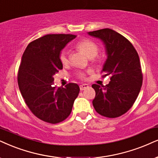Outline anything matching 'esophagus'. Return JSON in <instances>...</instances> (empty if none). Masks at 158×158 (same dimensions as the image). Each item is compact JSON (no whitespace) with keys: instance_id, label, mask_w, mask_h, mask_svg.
Segmentation results:
<instances>
[{"instance_id":"34e87169","label":"esophagus","mask_w":158,"mask_h":158,"mask_svg":"<svg viewBox=\"0 0 158 158\" xmlns=\"http://www.w3.org/2000/svg\"><path fill=\"white\" fill-rule=\"evenodd\" d=\"M87 87H89V86L87 84H83V85H81L79 86V88H80V90H84V89H87Z\"/></svg>"}]
</instances>
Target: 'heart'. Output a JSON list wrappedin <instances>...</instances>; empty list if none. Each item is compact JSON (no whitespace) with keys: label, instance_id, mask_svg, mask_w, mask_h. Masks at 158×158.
<instances>
[{"label":"heart","instance_id":"b5f03b06","mask_svg":"<svg viewBox=\"0 0 158 158\" xmlns=\"http://www.w3.org/2000/svg\"><path fill=\"white\" fill-rule=\"evenodd\" d=\"M77 47L84 52L89 58H93L97 56L99 52V48L95 42L89 39H83L77 44ZM60 60L63 65L67 64L69 62V54L65 50H63L60 54ZM78 77L81 79L85 78V73L83 72L78 73Z\"/></svg>","mask_w":158,"mask_h":158}]
</instances>
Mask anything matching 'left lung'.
<instances>
[{
	"label": "left lung",
	"instance_id": "left-lung-1",
	"mask_svg": "<svg viewBox=\"0 0 158 158\" xmlns=\"http://www.w3.org/2000/svg\"><path fill=\"white\" fill-rule=\"evenodd\" d=\"M104 44L107 59L101 72L111 75L106 85L93 84V105L99 114L108 118L122 116L133 106L143 81L139 55L123 35L109 28L89 32Z\"/></svg>",
	"mask_w": 158,
	"mask_h": 158
}]
</instances>
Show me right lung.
I'll return each instance as SVG.
<instances>
[{"label":"right lung","mask_w":158,"mask_h":158,"mask_svg":"<svg viewBox=\"0 0 158 158\" xmlns=\"http://www.w3.org/2000/svg\"><path fill=\"white\" fill-rule=\"evenodd\" d=\"M77 35L48 34L31 41L24 52L18 71L19 90L31 112L41 120L57 124L65 120L79 95V85H53V75L63 69L60 53Z\"/></svg>","instance_id":"1"}]
</instances>
